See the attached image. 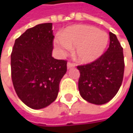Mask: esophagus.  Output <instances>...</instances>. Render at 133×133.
Listing matches in <instances>:
<instances>
[{"label": "esophagus", "mask_w": 133, "mask_h": 133, "mask_svg": "<svg viewBox=\"0 0 133 133\" xmlns=\"http://www.w3.org/2000/svg\"><path fill=\"white\" fill-rule=\"evenodd\" d=\"M74 67H75V65H74V64H72V63H71V62H68V63H67V68H68V69L71 68H74Z\"/></svg>", "instance_id": "obj_1"}]
</instances>
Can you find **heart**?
<instances>
[{"mask_svg":"<svg viewBox=\"0 0 133 133\" xmlns=\"http://www.w3.org/2000/svg\"><path fill=\"white\" fill-rule=\"evenodd\" d=\"M109 43V35L95 27L75 25L66 28L61 38L54 41L56 50L62 55L75 48V58L83 64L98 59L105 52Z\"/></svg>","mask_w":133,"mask_h":133,"instance_id":"b5f03b06","label":"heart"}]
</instances>
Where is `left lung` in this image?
Returning <instances> with one entry per match:
<instances>
[{"label": "left lung", "instance_id": "left-lung-1", "mask_svg": "<svg viewBox=\"0 0 133 133\" xmlns=\"http://www.w3.org/2000/svg\"><path fill=\"white\" fill-rule=\"evenodd\" d=\"M109 39L108 50L98 59L77 67L80 95L95 105H103L113 98L123 79V49L116 35L109 32Z\"/></svg>", "mask_w": 133, "mask_h": 133}]
</instances>
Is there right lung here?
Here are the masks:
<instances>
[{
	"mask_svg": "<svg viewBox=\"0 0 133 133\" xmlns=\"http://www.w3.org/2000/svg\"><path fill=\"white\" fill-rule=\"evenodd\" d=\"M52 23L28 29L15 40L11 56V78L18 98L28 107L41 109L57 98L67 62L52 57Z\"/></svg>",
	"mask_w": 133,
	"mask_h": 133,
	"instance_id": "add662e5",
	"label": "right lung"
}]
</instances>
